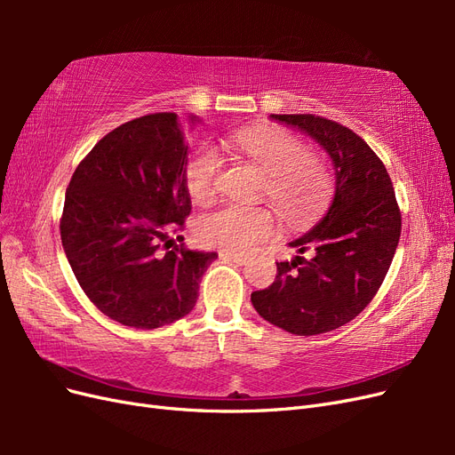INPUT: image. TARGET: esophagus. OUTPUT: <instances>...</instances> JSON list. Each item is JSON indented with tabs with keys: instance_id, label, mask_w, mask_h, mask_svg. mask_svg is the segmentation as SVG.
I'll return each instance as SVG.
<instances>
[{
	"instance_id": "esophagus-1",
	"label": "esophagus",
	"mask_w": 455,
	"mask_h": 455,
	"mask_svg": "<svg viewBox=\"0 0 455 455\" xmlns=\"http://www.w3.org/2000/svg\"><path fill=\"white\" fill-rule=\"evenodd\" d=\"M222 258H226V259H231L233 264H237V266H244V264H249V258L246 256H241V254H231V252H222L220 254Z\"/></svg>"
}]
</instances>
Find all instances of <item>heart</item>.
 I'll use <instances>...</instances> for the list:
<instances>
[{"label": "heart", "mask_w": 455, "mask_h": 455, "mask_svg": "<svg viewBox=\"0 0 455 455\" xmlns=\"http://www.w3.org/2000/svg\"><path fill=\"white\" fill-rule=\"evenodd\" d=\"M228 146L264 172L266 194L292 224L307 222L330 196V178L323 164L309 157L298 136L279 127L258 125L229 136ZM222 159L203 148L186 167V186L191 201L211 203L218 189ZM275 231V216L266 206H224L204 214L196 228L197 239L231 254H244Z\"/></svg>", "instance_id": "heart-1"}]
</instances>
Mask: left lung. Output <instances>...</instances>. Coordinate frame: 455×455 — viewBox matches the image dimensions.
Here are the masks:
<instances>
[{
    "label": "left lung",
    "instance_id": "left-lung-1",
    "mask_svg": "<svg viewBox=\"0 0 455 455\" xmlns=\"http://www.w3.org/2000/svg\"><path fill=\"white\" fill-rule=\"evenodd\" d=\"M319 144L334 167L326 214L288 243L277 277L251 296L261 319L296 336H316L353 321L376 296L401 237V211L387 169L351 129L319 116H269Z\"/></svg>",
    "mask_w": 455,
    "mask_h": 455
}]
</instances>
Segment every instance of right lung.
Instances as JSON below:
<instances>
[{
  "instance_id": "1",
  "label": "right lung",
  "mask_w": 455,
  "mask_h": 455,
  "mask_svg": "<svg viewBox=\"0 0 455 455\" xmlns=\"http://www.w3.org/2000/svg\"><path fill=\"white\" fill-rule=\"evenodd\" d=\"M196 123L188 117L189 129ZM188 154L176 114L144 116L108 132L66 189V258L89 299L119 324L154 330L182 319L218 258L173 237L191 212Z\"/></svg>"
}]
</instances>
